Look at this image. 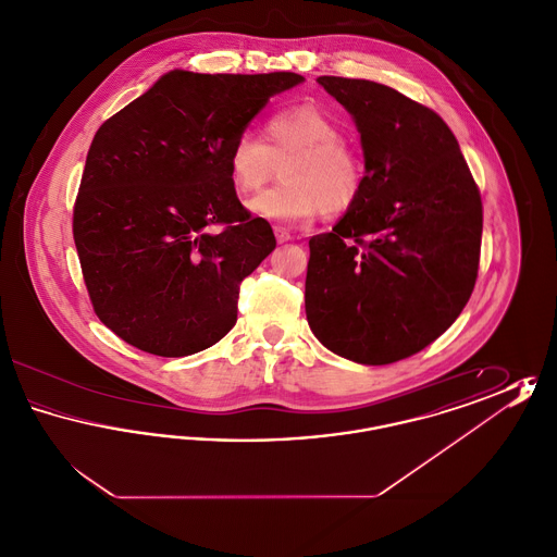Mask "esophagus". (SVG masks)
<instances>
[{"mask_svg":"<svg viewBox=\"0 0 557 557\" xmlns=\"http://www.w3.org/2000/svg\"><path fill=\"white\" fill-rule=\"evenodd\" d=\"M273 234H275V239L280 242V244H284V242H290L292 236L288 230H284V227H273Z\"/></svg>","mask_w":557,"mask_h":557,"instance_id":"34e87169","label":"esophagus"}]
</instances>
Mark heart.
<instances>
[{
	"instance_id": "obj_1",
	"label": "heart",
	"mask_w": 557,
	"mask_h": 557,
	"mask_svg": "<svg viewBox=\"0 0 557 557\" xmlns=\"http://www.w3.org/2000/svg\"><path fill=\"white\" fill-rule=\"evenodd\" d=\"M239 194L257 191L280 173L284 184L255 196L248 209L271 221L296 223L315 214L338 219L359 202L366 160L341 123L313 104L284 108L267 119L263 139L239 133L227 152Z\"/></svg>"
}]
</instances>
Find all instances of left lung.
<instances>
[{"instance_id": "left-lung-1", "label": "left lung", "mask_w": 557, "mask_h": 557, "mask_svg": "<svg viewBox=\"0 0 557 557\" xmlns=\"http://www.w3.org/2000/svg\"><path fill=\"white\" fill-rule=\"evenodd\" d=\"M318 81L357 123L366 187L330 234L309 239L305 311L332 352L395 363L432 345L472 296L480 191L432 108L373 81Z\"/></svg>"}]
</instances>
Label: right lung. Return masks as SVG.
Returning a JSON list of instances; mask_svg holds the SVG:
<instances>
[{
	"label": "right lung",
	"instance_id": "right-lung-1",
	"mask_svg": "<svg viewBox=\"0 0 557 557\" xmlns=\"http://www.w3.org/2000/svg\"><path fill=\"white\" fill-rule=\"evenodd\" d=\"M300 81L171 71L96 133L73 238L96 315L127 345L186 357L234 327L239 284L275 236L242 207L227 152Z\"/></svg>",
	"mask_w": 557,
	"mask_h": 557
}]
</instances>
